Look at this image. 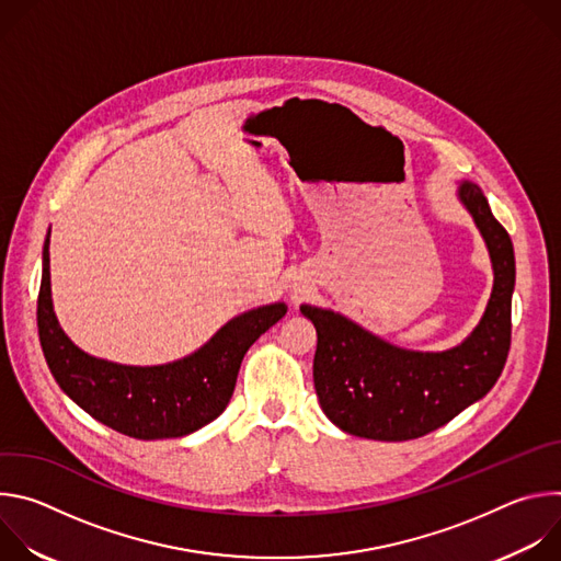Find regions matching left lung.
I'll list each match as a JSON object with an SVG mask.
<instances>
[{
  "label": "left lung",
  "mask_w": 561,
  "mask_h": 561,
  "mask_svg": "<svg viewBox=\"0 0 561 561\" xmlns=\"http://www.w3.org/2000/svg\"><path fill=\"white\" fill-rule=\"evenodd\" d=\"M457 199L482 234L493 268L484 314L457 346L402 348L337 310L299 306L317 331L312 379L319 407L348 435L377 442L422 437L479 402L504 370L515 290L513 242L477 184L459 182Z\"/></svg>",
  "instance_id": "1"
}]
</instances>
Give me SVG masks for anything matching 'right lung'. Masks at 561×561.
<instances>
[{
  "label": "right lung",
  "instance_id": "right-lung-1",
  "mask_svg": "<svg viewBox=\"0 0 561 561\" xmlns=\"http://www.w3.org/2000/svg\"><path fill=\"white\" fill-rule=\"evenodd\" d=\"M50 228L42 251L37 329L46 364L72 402L135 439L186 437L217 420L247 351L286 314L284 301L237 314L195 353L157 366L108 362L79 348L59 327L50 295Z\"/></svg>",
  "mask_w": 561,
  "mask_h": 561
}]
</instances>
